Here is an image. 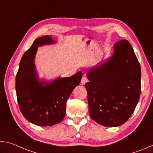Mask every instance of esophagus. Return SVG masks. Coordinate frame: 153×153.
<instances>
[{"label":"esophagus","mask_w":153,"mask_h":153,"mask_svg":"<svg viewBox=\"0 0 153 153\" xmlns=\"http://www.w3.org/2000/svg\"><path fill=\"white\" fill-rule=\"evenodd\" d=\"M88 81V80L87 77L84 76V77H83L82 78V79H81V84H82V85H84V84H86V83Z\"/></svg>","instance_id":"obj_1"}]
</instances>
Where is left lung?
<instances>
[{"mask_svg":"<svg viewBox=\"0 0 153 153\" xmlns=\"http://www.w3.org/2000/svg\"><path fill=\"white\" fill-rule=\"evenodd\" d=\"M111 57L88 72L89 114L103 126L125 123L132 115L141 92L140 65L128 41L113 46Z\"/></svg>","mask_w":153,"mask_h":153,"instance_id":"obj_1","label":"left lung"}]
</instances>
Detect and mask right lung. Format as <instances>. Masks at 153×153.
<instances>
[{
    "label": "right lung",
    "mask_w": 153,
    "mask_h": 153,
    "mask_svg": "<svg viewBox=\"0 0 153 153\" xmlns=\"http://www.w3.org/2000/svg\"><path fill=\"white\" fill-rule=\"evenodd\" d=\"M51 38L45 36L34 40L21 59L15 77L21 112L27 121L40 126H53L63 120L67 100L82 77L79 71L71 77H59L49 84L38 81L33 64L35 54L39 46L55 42Z\"/></svg>",
    "instance_id": "obj_1"
}]
</instances>
